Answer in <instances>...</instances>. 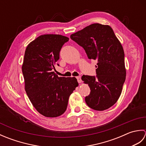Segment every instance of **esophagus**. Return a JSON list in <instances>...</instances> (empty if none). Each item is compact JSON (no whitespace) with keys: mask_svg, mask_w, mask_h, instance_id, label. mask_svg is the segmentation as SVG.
Masks as SVG:
<instances>
[{"mask_svg":"<svg viewBox=\"0 0 146 146\" xmlns=\"http://www.w3.org/2000/svg\"><path fill=\"white\" fill-rule=\"evenodd\" d=\"M76 79H77V80H78V82L79 83H80L82 82V79H81V77H80V76H77L76 77Z\"/></svg>","mask_w":146,"mask_h":146,"instance_id":"obj_1","label":"esophagus"}]
</instances>
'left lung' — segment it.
I'll use <instances>...</instances> for the list:
<instances>
[{
    "label": "left lung",
    "instance_id": "8db88e82",
    "mask_svg": "<svg viewBox=\"0 0 146 146\" xmlns=\"http://www.w3.org/2000/svg\"><path fill=\"white\" fill-rule=\"evenodd\" d=\"M70 38L85 49L88 59L97 60V75L82 77L91 90L85 97L86 104L95 110L108 109L118 100L125 80L122 45L111 27L98 23L73 34Z\"/></svg>",
    "mask_w": 146,
    "mask_h": 146
}]
</instances>
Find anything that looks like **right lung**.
<instances>
[{
	"mask_svg": "<svg viewBox=\"0 0 146 146\" xmlns=\"http://www.w3.org/2000/svg\"><path fill=\"white\" fill-rule=\"evenodd\" d=\"M68 41L59 35H41L26 49L22 66L25 90L33 106L45 117L63 114L70 95L78 85L75 77H58L53 71L61 49Z\"/></svg>",
	"mask_w": 146,
	"mask_h": 146,
	"instance_id": "add662e5",
	"label": "right lung"
}]
</instances>
